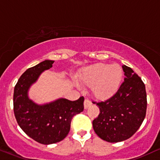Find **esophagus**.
<instances>
[{"label": "esophagus", "mask_w": 160, "mask_h": 160, "mask_svg": "<svg viewBox=\"0 0 160 160\" xmlns=\"http://www.w3.org/2000/svg\"><path fill=\"white\" fill-rule=\"evenodd\" d=\"M91 105H92V102L88 99H85V101H84V108L86 109H88V107H90Z\"/></svg>", "instance_id": "esophagus-1"}]
</instances>
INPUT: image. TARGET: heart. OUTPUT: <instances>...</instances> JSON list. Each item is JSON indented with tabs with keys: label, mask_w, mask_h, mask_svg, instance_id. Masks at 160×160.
I'll list each match as a JSON object with an SVG mask.
<instances>
[{
	"label": "heart",
	"mask_w": 160,
	"mask_h": 160,
	"mask_svg": "<svg viewBox=\"0 0 160 160\" xmlns=\"http://www.w3.org/2000/svg\"><path fill=\"white\" fill-rule=\"evenodd\" d=\"M122 76V68L118 64L98 63L82 69L78 74V80L83 86H91L92 95L96 98L106 100L118 91Z\"/></svg>",
	"instance_id": "1"
}]
</instances>
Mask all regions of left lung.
Masks as SVG:
<instances>
[{
    "label": "left lung",
    "mask_w": 160,
    "mask_h": 160,
    "mask_svg": "<svg viewBox=\"0 0 160 160\" xmlns=\"http://www.w3.org/2000/svg\"><path fill=\"white\" fill-rule=\"evenodd\" d=\"M124 81L114 95L96 103L100 114L92 122L95 133L104 141L128 139L138 130L145 118L147 95L142 79L131 68L122 65Z\"/></svg>",
    "instance_id": "1"
}]
</instances>
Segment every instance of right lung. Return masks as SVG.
I'll use <instances>...</instances> for the list:
<instances>
[{
    "instance_id": "obj_1",
    "label": "right lung",
    "mask_w": 160,
    "mask_h": 160,
    "mask_svg": "<svg viewBox=\"0 0 160 160\" xmlns=\"http://www.w3.org/2000/svg\"><path fill=\"white\" fill-rule=\"evenodd\" d=\"M53 60H46L28 68L18 79L13 95V109L22 130L38 143L51 145L63 140L68 134L75 115L83 111L84 98L72 101L59 98L45 104H37L28 96L30 86L43 72L53 66Z\"/></svg>"
}]
</instances>
